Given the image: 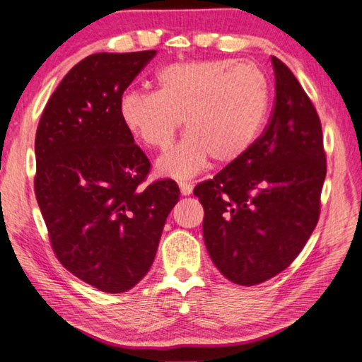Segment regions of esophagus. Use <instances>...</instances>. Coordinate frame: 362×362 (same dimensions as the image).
I'll return each mask as SVG.
<instances>
[{
	"label": "esophagus",
	"mask_w": 362,
	"mask_h": 362,
	"mask_svg": "<svg viewBox=\"0 0 362 362\" xmlns=\"http://www.w3.org/2000/svg\"><path fill=\"white\" fill-rule=\"evenodd\" d=\"M180 189L182 195H191L194 191V186L191 182H180Z\"/></svg>",
	"instance_id": "esophagus-1"
}]
</instances>
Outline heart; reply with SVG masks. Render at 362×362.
<instances>
[{
  "label": "heart",
  "mask_w": 362,
  "mask_h": 362,
  "mask_svg": "<svg viewBox=\"0 0 362 362\" xmlns=\"http://www.w3.org/2000/svg\"><path fill=\"white\" fill-rule=\"evenodd\" d=\"M270 82L252 62L171 63L156 74V92L130 90L119 100L127 130L151 149H168L182 119L187 135L157 160L158 173L187 180L210 157L227 165L248 152L267 120Z\"/></svg>",
  "instance_id": "heart-1"
}]
</instances>
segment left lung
Here are the masks:
<instances>
[{"label": "left lung", "instance_id": "obj_1", "mask_svg": "<svg viewBox=\"0 0 362 362\" xmlns=\"http://www.w3.org/2000/svg\"><path fill=\"white\" fill-rule=\"evenodd\" d=\"M272 63L275 105L264 133L194 189L211 261L242 286L270 280L299 256L318 224L326 177L318 112L293 71L276 57Z\"/></svg>", "mask_w": 362, "mask_h": 362}]
</instances>
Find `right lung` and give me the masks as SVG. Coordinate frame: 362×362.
<instances>
[{
    "mask_svg": "<svg viewBox=\"0 0 362 362\" xmlns=\"http://www.w3.org/2000/svg\"><path fill=\"white\" fill-rule=\"evenodd\" d=\"M156 50L86 57L62 79L36 130L35 194L57 259L103 293L132 289L154 262L177 200L173 180L141 186L151 162L119 100Z\"/></svg>",
    "mask_w": 362,
    "mask_h": 362,
    "instance_id": "add662e5",
    "label": "right lung"
}]
</instances>
